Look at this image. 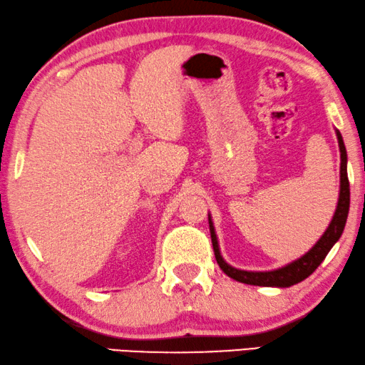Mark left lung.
<instances>
[{
	"label": "left lung",
	"mask_w": 365,
	"mask_h": 365,
	"mask_svg": "<svg viewBox=\"0 0 365 365\" xmlns=\"http://www.w3.org/2000/svg\"><path fill=\"white\" fill-rule=\"evenodd\" d=\"M337 142H339V150H341V193H339V202L334 217L329 227H327L326 233L321 236V240L312 246V250L307 251L304 256H301L299 259L292 261L291 264H286L284 268L274 269V271H243L236 269L228 263H225V259L220 255L217 235H215L212 218L208 217L210 222V235H212V243L215 258L220 268L223 269L225 274H228L230 278H233L240 283L245 284H255V286H278V287H287L292 284L301 283L302 279H306L307 276L314 273L324 258L329 253L336 241L341 238L346 227V220L349 213V203H351V188H349V178H347V153L346 147H344L342 135L337 132Z\"/></svg>",
	"instance_id": "left-lung-1"
}]
</instances>
